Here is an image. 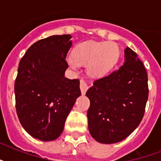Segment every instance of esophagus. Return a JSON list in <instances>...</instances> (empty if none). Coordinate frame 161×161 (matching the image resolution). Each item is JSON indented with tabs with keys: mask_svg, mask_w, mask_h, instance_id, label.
<instances>
[{
	"mask_svg": "<svg viewBox=\"0 0 161 161\" xmlns=\"http://www.w3.org/2000/svg\"><path fill=\"white\" fill-rule=\"evenodd\" d=\"M88 83H86L85 80H83V78H82L80 81V89L82 93H85L86 91L88 90Z\"/></svg>",
	"mask_w": 161,
	"mask_h": 161,
	"instance_id": "esophagus-1",
	"label": "esophagus"
}]
</instances>
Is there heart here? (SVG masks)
I'll list each match as a JSON object with an SVG mask.
<instances>
[{
	"instance_id": "b5f03b06",
	"label": "heart",
	"mask_w": 161,
	"mask_h": 161,
	"mask_svg": "<svg viewBox=\"0 0 161 161\" xmlns=\"http://www.w3.org/2000/svg\"><path fill=\"white\" fill-rule=\"evenodd\" d=\"M119 58V47L110 42H89L79 44L73 50L68 63L77 69L78 63L87 64V70L93 77H102L109 73Z\"/></svg>"
}]
</instances>
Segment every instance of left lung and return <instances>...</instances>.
I'll list each match as a JSON object with an SVG mask.
<instances>
[{
    "label": "left lung",
    "mask_w": 161,
    "mask_h": 161,
    "mask_svg": "<svg viewBox=\"0 0 161 161\" xmlns=\"http://www.w3.org/2000/svg\"><path fill=\"white\" fill-rule=\"evenodd\" d=\"M148 94L145 66L127 47L124 65L94 81L86 93L90 100L87 115L92 137L102 144H114L127 138L144 117Z\"/></svg>",
    "instance_id": "1"
}]
</instances>
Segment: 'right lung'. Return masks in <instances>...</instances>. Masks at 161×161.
I'll return each instance as SVG.
<instances>
[{
  "instance_id": "obj_1",
  "label": "right lung",
  "mask_w": 161,
  "mask_h": 161,
  "mask_svg": "<svg viewBox=\"0 0 161 161\" xmlns=\"http://www.w3.org/2000/svg\"><path fill=\"white\" fill-rule=\"evenodd\" d=\"M71 38L67 34L39 40L19 63L15 82L17 116L24 130L42 141L60 136L68 114L81 95L79 80L65 77Z\"/></svg>"
}]
</instances>
